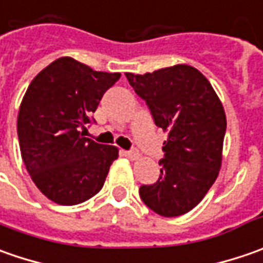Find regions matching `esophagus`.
<instances>
[{"label": "esophagus", "instance_id": "obj_1", "mask_svg": "<svg viewBox=\"0 0 263 263\" xmlns=\"http://www.w3.org/2000/svg\"><path fill=\"white\" fill-rule=\"evenodd\" d=\"M123 155L130 158V159H137L139 158V154H137V151H135V149H132V151H123Z\"/></svg>", "mask_w": 263, "mask_h": 263}]
</instances>
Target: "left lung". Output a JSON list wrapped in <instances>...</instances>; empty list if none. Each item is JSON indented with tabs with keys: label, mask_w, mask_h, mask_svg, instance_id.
I'll use <instances>...</instances> for the list:
<instances>
[{
	"label": "left lung",
	"mask_w": 263,
	"mask_h": 263,
	"mask_svg": "<svg viewBox=\"0 0 263 263\" xmlns=\"http://www.w3.org/2000/svg\"><path fill=\"white\" fill-rule=\"evenodd\" d=\"M126 77L155 124L168 132L159 178L140 186V199L161 217L183 215L217 180L227 128L222 104L206 77L186 64Z\"/></svg>",
	"instance_id": "obj_1"
}]
</instances>
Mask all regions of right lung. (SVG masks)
<instances>
[{"label": "right lung", "mask_w": 263, "mask_h": 263, "mask_svg": "<svg viewBox=\"0 0 263 263\" xmlns=\"http://www.w3.org/2000/svg\"><path fill=\"white\" fill-rule=\"evenodd\" d=\"M120 76L63 57L26 90L17 118L22 158L36 187L58 205L95 196L118 157L116 146L83 137L82 130L95 121L90 116Z\"/></svg>", "instance_id": "add662e5"}]
</instances>
